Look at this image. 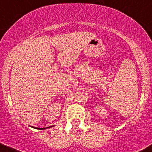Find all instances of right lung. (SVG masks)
Segmentation results:
<instances>
[{"mask_svg":"<svg viewBox=\"0 0 152 152\" xmlns=\"http://www.w3.org/2000/svg\"><path fill=\"white\" fill-rule=\"evenodd\" d=\"M50 127L52 126H49V127H45V128H36L37 129H40V130H43V129H48V128H50Z\"/></svg>","mask_w":152,"mask_h":152,"instance_id":"add662e5","label":"right lung"}]
</instances>
